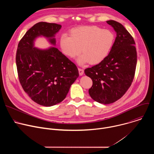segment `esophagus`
I'll return each mask as SVG.
<instances>
[{"label":"esophagus","instance_id":"obj_1","mask_svg":"<svg viewBox=\"0 0 154 154\" xmlns=\"http://www.w3.org/2000/svg\"><path fill=\"white\" fill-rule=\"evenodd\" d=\"M79 75H82L84 73V71L83 69L81 68H79Z\"/></svg>","mask_w":154,"mask_h":154}]
</instances>
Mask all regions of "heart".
Instances as JSON below:
<instances>
[{"mask_svg": "<svg viewBox=\"0 0 154 154\" xmlns=\"http://www.w3.org/2000/svg\"><path fill=\"white\" fill-rule=\"evenodd\" d=\"M115 40L113 33L108 29L97 26H84L71 30L69 36L62 35L59 40L63 54L74 58L82 53L77 60L79 64L89 61L96 64L103 61L110 51Z\"/></svg>", "mask_w": 154, "mask_h": 154, "instance_id": "b5f03b06", "label": "heart"}]
</instances>
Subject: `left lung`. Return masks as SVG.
<instances>
[{
    "mask_svg": "<svg viewBox=\"0 0 154 154\" xmlns=\"http://www.w3.org/2000/svg\"><path fill=\"white\" fill-rule=\"evenodd\" d=\"M106 23L116 32L111 51L100 63L85 70L93 81L90 96L103 104L113 103L123 96L133 82L137 62L133 37L118 22L109 20Z\"/></svg>",
    "mask_w": 154,
    "mask_h": 154,
    "instance_id": "1",
    "label": "left lung"
}]
</instances>
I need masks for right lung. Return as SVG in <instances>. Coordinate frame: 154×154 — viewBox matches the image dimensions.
Segmentation results:
<instances>
[{
	"mask_svg": "<svg viewBox=\"0 0 154 154\" xmlns=\"http://www.w3.org/2000/svg\"><path fill=\"white\" fill-rule=\"evenodd\" d=\"M61 26L40 22L30 28L17 46L16 66L20 83L35 102L51 106L62 102L71 85L79 76L75 64L57 48L41 49L34 47L39 36L55 46V34Z\"/></svg>",
	"mask_w": 154,
	"mask_h": 154,
	"instance_id": "add662e5",
	"label": "right lung"
}]
</instances>
